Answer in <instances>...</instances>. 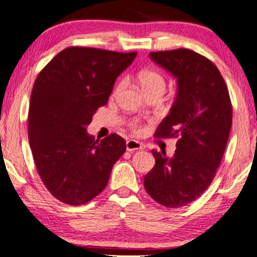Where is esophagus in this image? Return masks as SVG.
Masks as SVG:
<instances>
[{
    "instance_id": "34e87169",
    "label": "esophagus",
    "mask_w": 257,
    "mask_h": 257,
    "mask_svg": "<svg viewBox=\"0 0 257 257\" xmlns=\"http://www.w3.org/2000/svg\"><path fill=\"white\" fill-rule=\"evenodd\" d=\"M126 151L128 152H134V151H142L144 147H142V145L140 144L139 141H135V140H129V141H126Z\"/></svg>"
}]
</instances>
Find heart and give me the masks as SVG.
<instances>
[{"label": "heart", "instance_id": "b5f03b06", "mask_svg": "<svg viewBox=\"0 0 257 257\" xmlns=\"http://www.w3.org/2000/svg\"><path fill=\"white\" fill-rule=\"evenodd\" d=\"M139 83L146 95L149 92H153V91H161V92H164L165 89H166V79H165V77L162 76L160 72H158V71H153V70L142 71V72L139 74ZM124 85H125V80L124 79L119 80L117 85H116L115 89H113V93H118L119 91L124 87ZM131 126L135 133L141 132V128H140V125L138 124V122L136 121L131 122Z\"/></svg>", "mask_w": 257, "mask_h": 257}]
</instances>
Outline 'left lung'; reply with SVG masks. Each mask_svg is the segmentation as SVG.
Listing matches in <instances>:
<instances>
[{
  "label": "left lung",
  "instance_id": "1",
  "mask_svg": "<svg viewBox=\"0 0 257 257\" xmlns=\"http://www.w3.org/2000/svg\"><path fill=\"white\" fill-rule=\"evenodd\" d=\"M152 60L173 74L178 95L155 138H178L172 159L152 151L155 166L145 188L166 207L192 203L207 190L225 152L232 124L229 90L212 61L187 48L152 52Z\"/></svg>",
  "mask_w": 257,
  "mask_h": 257
}]
</instances>
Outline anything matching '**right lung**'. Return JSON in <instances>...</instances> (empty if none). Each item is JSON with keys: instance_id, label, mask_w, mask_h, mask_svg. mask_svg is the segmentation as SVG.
I'll use <instances>...</instances> for the list:
<instances>
[{"instance_id": "1", "label": "right lung", "mask_w": 257, "mask_h": 257, "mask_svg": "<svg viewBox=\"0 0 257 257\" xmlns=\"http://www.w3.org/2000/svg\"><path fill=\"white\" fill-rule=\"evenodd\" d=\"M136 54L71 46L35 79L28 111L29 145L42 183L61 203L83 205L98 196L125 152L119 135L99 141L87 135L85 126L106 104L116 78Z\"/></svg>"}]
</instances>
